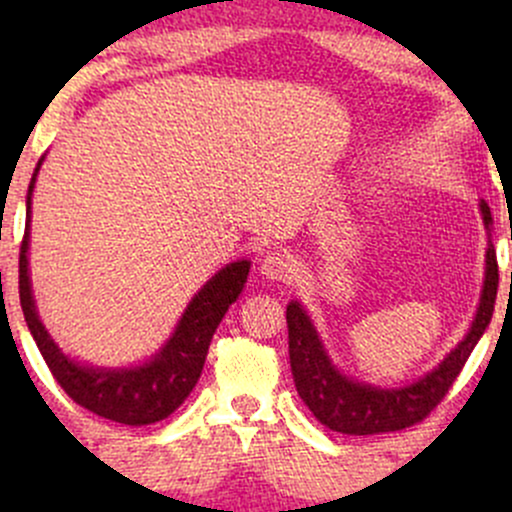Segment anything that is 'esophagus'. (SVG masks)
Wrapping results in <instances>:
<instances>
[{"instance_id": "esophagus-1", "label": "esophagus", "mask_w": 512, "mask_h": 512, "mask_svg": "<svg viewBox=\"0 0 512 512\" xmlns=\"http://www.w3.org/2000/svg\"><path fill=\"white\" fill-rule=\"evenodd\" d=\"M262 275L270 280L287 282L294 277V260L282 250H270L262 257Z\"/></svg>"}]
</instances>
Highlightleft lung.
<instances>
[{
	"instance_id": "obj_1",
	"label": "left lung",
	"mask_w": 512,
	"mask_h": 512,
	"mask_svg": "<svg viewBox=\"0 0 512 512\" xmlns=\"http://www.w3.org/2000/svg\"><path fill=\"white\" fill-rule=\"evenodd\" d=\"M480 210H483L485 227L490 230L493 218H490L488 203H480ZM495 294H498V260H495L493 242L488 240L485 285L471 332L438 364V369L404 389H374V386L356 384L339 374L324 352L304 309L299 307V302H292L287 307V332L289 366H292L297 394L302 396L319 423L332 431L349 433V436H371V433L404 431V428L416 426L441 404L466 366L468 356L476 349L478 339L483 337L493 317Z\"/></svg>"
}]
</instances>
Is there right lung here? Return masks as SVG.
Wrapping results in <instances>:
<instances>
[{
	"label": "right lung",
	"mask_w": 512,
	"mask_h": 512,
	"mask_svg": "<svg viewBox=\"0 0 512 512\" xmlns=\"http://www.w3.org/2000/svg\"><path fill=\"white\" fill-rule=\"evenodd\" d=\"M39 165H36L34 178L29 183L27 208L32 205V190ZM27 250L29 223L24 227L22 250H19V302H22L29 332H32L46 366L54 374L56 384L66 391L71 401L84 406L86 411L108 418V421L126 423V426H148V423L163 421L188 399L193 386L198 384L200 371H203L210 339H213L218 324L223 322L227 307L235 302L237 294L245 287L247 272H250L247 260L230 262L223 267L208 285L195 294L173 337L148 364L136 366V369H91V366H81L66 354H61L44 324L39 322L32 299V285H29Z\"/></svg>",
	"instance_id": "add662e5"
}]
</instances>
